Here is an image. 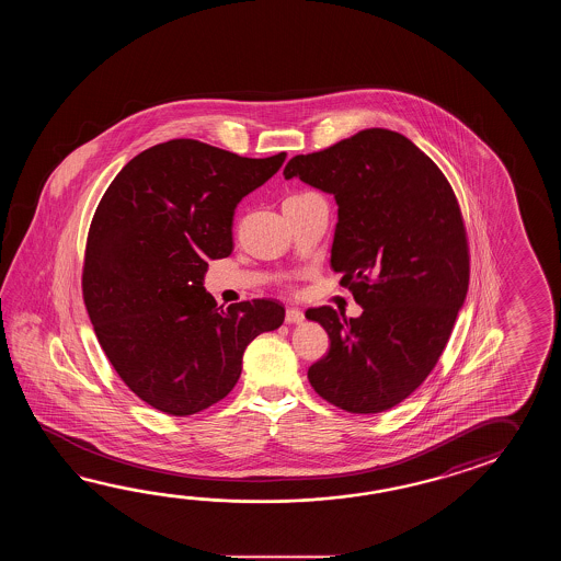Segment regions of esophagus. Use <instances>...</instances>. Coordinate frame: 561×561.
I'll return each instance as SVG.
<instances>
[{
	"mask_svg": "<svg viewBox=\"0 0 561 561\" xmlns=\"http://www.w3.org/2000/svg\"><path fill=\"white\" fill-rule=\"evenodd\" d=\"M285 321L286 324H298L305 321V312L300 309H286Z\"/></svg>",
	"mask_w": 561,
	"mask_h": 561,
	"instance_id": "1",
	"label": "esophagus"
}]
</instances>
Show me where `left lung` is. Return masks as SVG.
<instances>
[{
    "label": "left lung",
    "instance_id": "8db88e82",
    "mask_svg": "<svg viewBox=\"0 0 561 561\" xmlns=\"http://www.w3.org/2000/svg\"><path fill=\"white\" fill-rule=\"evenodd\" d=\"M339 206L331 268L363 314L307 310L331 339L312 389L348 413H381L427 379L469 286V247L454 188L403 134L360 130L285 167Z\"/></svg>",
    "mask_w": 561,
    "mask_h": 561
}]
</instances>
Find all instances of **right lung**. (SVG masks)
I'll use <instances>...</instances> for the list:
<instances>
[{
    "instance_id": "right-lung-1",
    "label": "right lung",
    "mask_w": 561,
    "mask_h": 561,
    "mask_svg": "<svg viewBox=\"0 0 561 561\" xmlns=\"http://www.w3.org/2000/svg\"><path fill=\"white\" fill-rule=\"evenodd\" d=\"M286 154L242 158L170 140L134 156L104 192L85 242L82 290L95 336L131 393L186 417L225 399L242 355L285 321L278 300L218 307L208 261L227 259L237 204Z\"/></svg>"
}]
</instances>
